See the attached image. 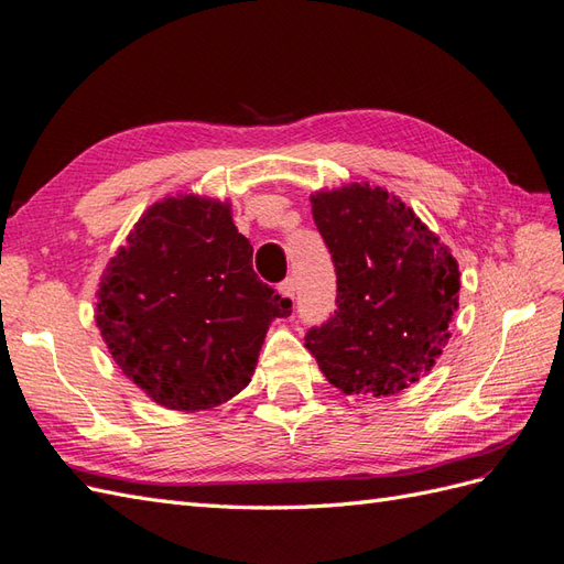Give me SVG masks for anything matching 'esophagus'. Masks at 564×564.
<instances>
[{"label": "esophagus", "instance_id": "obj_1", "mask_svg": "<svg viewBox=\"0 0 564 564\" xmlns=\"http://www.w3.org/2000/svg\"><path fill=\"white\" fill-rule=\"evenodd\" d=\"M280 294L294 301V296H296V280H294V278H286V280L280 284Z\"/></svg>", "mask_w": 564, "mask_h": 564}]
</instances>
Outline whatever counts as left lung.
I'll list each match as a JSON object with an SVG mask.
<instances>
[{"instance_id": "1", "label": "left lung", "mask_w": 564, "mask_h": 564, "mask_svg": "<svg viewBox=\"0 0 564 564\" xmlns=\"http://www.w3.org/2000/svg\"><path fill=\"white\" fill-rule=\"evenodd\" d=\"M333 253L337 311L306 333V349L345 394L388 397L441 359L459 306V265L414 210L380 186L311 196Z\"/></svg>"}]
</instances>
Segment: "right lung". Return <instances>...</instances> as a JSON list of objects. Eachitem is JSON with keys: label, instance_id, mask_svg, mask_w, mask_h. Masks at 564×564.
Returning a JSON list of instances; mask_svg holds the SVG:
<instances>
[{"label": "right lung", "instance_id": "add662e5", "mask_svg": "<svg viewBox=\"0 0 564 564\" xmlns=\"http://www.w3.org/2000/svg\"><path fill=\"white\" fill-rule=\"evenodd\" d=\"M251 258L229 203L188 194L150 205L109 260L95 323L153 402L200 411L249 386L268 325L292 313Z\"/></svg>", "mask_w": 564, "mask_h": 564}]
</instances>
